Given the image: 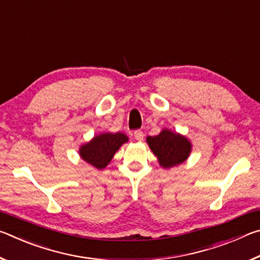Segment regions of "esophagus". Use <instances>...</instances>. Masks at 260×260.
<instances>
[{
	"mask_svg": "<svg viewBox=\"0 0 260 260\" xmlns=\"http://www.w3.org/2000/svg\"><path fill=\"white\" fill-rule=\"evenodd\" d=\"M134 138H135V140H138V141H142L143 138H144L143 132L140 131V129L134 131Z\"/></svg>",
	"mask_w": 260,
	"mask_h": 260,
	"instance_id": "esophagus-1",
	"label": "esophagus"
}]
</instances>
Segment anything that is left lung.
<instances>
[{"label": "left lung", "mask_w": 260, "mask_h": 260, "mask_svg": "<svg viewBox=\"0 0 260 260\" xmlns=\"http://www.w3.org/2000/svg\"><path fill=\"white\" fill-rule=\"evenodd\" d=\"M147 143L164 169L181 164L191 151V143L186 136L174 133L167 128L162 129L156 136H148Z\"/></svg>", "instance_id": "8db88e82"}]
</instances>
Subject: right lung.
Masks as SVG:
<instances>
[{"mask_svg": "<svg viewBox=\"0 0 260 260\" xmlns=\"http://www.w3.org/2000/svg\"><path fill=\"white\" fill-rule=\"evenodd\" d=\"M127 141L128 138L122 133L96 135L89 142L82 144L79 149V155L96 169L102 170L111 161L114 153Z\"/></svg>", "mask_w": 260, "mask_h": 260, "instance_id": "right-lung-1", "label": "right lung"}]
</instances>
